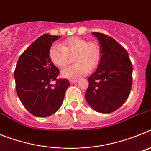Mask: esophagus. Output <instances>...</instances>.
Masks as SVG:
<instances>
[{
  "label": "esophagus",
  "instance_id": "esophagus-1",
  "mask_svg": "<svg viewBox=\"0 0 151 151\" xmlns=\"http://www.w3.org/2000/svg\"><path fill=\"white\" fill-rule=\"evenodd\" d=\"M77 81H78V79L75 78V79H70V80H69V82H70V84H75L76 82H77Z\"/></svg>",
  "mask_w": 151,
  "mask_h": 151
}]
</instances>
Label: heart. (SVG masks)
Instances as JSON below:
<instances>
[{"instance_id": "obj_1", "label": "heart", "mask_w": 151, "mask_h": 151, "mask_svg": "<svg viewBox=\"0 0 151 151\" xmlns=\"http://www.w3.org/2000/svg\"><path fill=\"white\" fill-rule=\"evenodd\" d=\"M74 57L76 64L65 68L61 71L63 78H74L82 76L93 70L99 64L101 50L98 44L88 42L80 37H71L64 40L60 46L52 45L49 50V57L56 66L65 67L70 63V57Z\"/></svg>"}]
</instances>
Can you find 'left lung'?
Returning a JSON list of instances; mask_svg holds the SVG:
<instances>
[{
    "mask_svg": "<svg viewBox=\"0 0 151 151\" xmlns=\"http://www.w3.org/2000/svg\"><path fill=\"white\" fill-rule=\"evenodd\" d=\"M101 50L97 70L88 78L85 99L95 111L110 113L128 99L132 85V65L122 45L106 35L93 32Z\"/></svg>",
    "mask_w": 151,
    "mask_h": 151,
    "instance_id": "1",
    "label": "left lung"
}]
</instances>
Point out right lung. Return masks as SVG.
<instances>
[{"label": "right lung", "mask_w": 151, "mask_h": 151, "mask_svg": "<svg viewBox=\"0 0 151 151\" xmlns=\"http://www.w3.org/2000/svg\"><path fill=\"white\" fill-rule=\"evenodd\" d=\"M60 38L41 35L21 54L16 66L17 95L26 110L36 117L49 116L59 110L70 85L67 79H57L59 69L49 57L52 44ZM54 80L56 83L53 85Z\"/></svg>", "instance_id": "1"}]
</instances>
